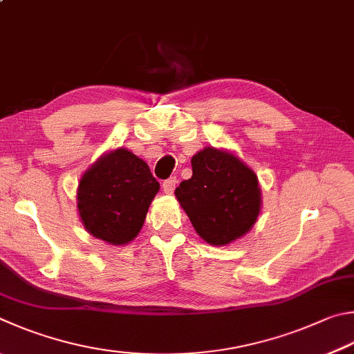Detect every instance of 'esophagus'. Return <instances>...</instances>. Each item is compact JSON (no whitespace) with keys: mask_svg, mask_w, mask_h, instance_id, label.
<instances>
[{"mask_svg":"<svg viewBox=\"0 0 354 354\" xmlns=\"http://www.w3.org/2000/svg\"><path fill=\"white\" fill-rule=\"evenodd\" d=\"M176 184H178V179L175 176L165 179V181L162 183V189H164L165 194H169V195L173 194V192H175V189H176Z\"/></svg>","mask_w":354,"mask_h":354,"instance_id":"34e87169","label":"esophagus"}]
</instances>
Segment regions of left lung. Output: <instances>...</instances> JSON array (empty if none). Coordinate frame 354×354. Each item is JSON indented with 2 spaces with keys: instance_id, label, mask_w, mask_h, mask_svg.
<instances>
[{
  "instance_id": "left-lung-1",
  "label": "left lung",
  "mask_w": 354,
  "mask_h": 354,
  "mask_svg": "<svg viewBox=\"0 0 354 354\" xmlns=\"http://www.w3.org/2000/svg\"><path fill=\"white\" fill-rule=\"evenodd\" d=\"M194 175L175 195L198 235L214 246L240 239L260 214L257 175L227 151L205 147L192 158Z\"/></svg>"
}]
</instances>
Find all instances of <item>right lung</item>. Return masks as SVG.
Instances as JSON below:
<instances>
[{
    "instance_id": "obj_1",
    "label": "right lung",
    "mask_w": 354,
    "mask_h": 354,
    "mask_svg": "<svg viewBox=\"0 0 354 354\" xmlns=\"http://www.w3.org/2000/svg\"><path fill=\"white\" fill-rule=\"evenodd\" d=\"M158 190L149 165L131 151L118 149L82 176L77 205L89 234L119 246L138 236Z\"/></svg>"
}]
</instances>
